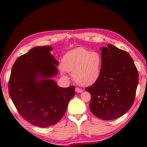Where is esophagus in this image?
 I'll return each mask as SVG.
<instances>
[{
  "label": "esophagus",
  "mask_w": 147,
  "mask_h": 147,
  "mask_svg": "<svg viewBox=\"0 0 147 147\" xmlns=\"http://www.w3.org/2000/svg\"><path fill=\"white\" fill-rule=\"evenodd\" d=\"M76 92H77V93H82V92H83V90H82L81 88H76Z\"/></svg>",
  "instance_id": "34e87169"
}]
</instances>
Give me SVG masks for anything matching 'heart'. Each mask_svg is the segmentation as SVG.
Wrapping results in <instances>:
<instances>
[{
  "instance_id": "1",
  "label": "heart",
  "mask_w": 147,
  "mask_h": 147,
  "mask_svg": "<svg viewBox=\"0 0 147 147\" xmlns=\"http://www.w3.org/2000/svg\"><path fill=\"white\" fill-rule=\"evenodd\" d=\"M102 57L96 51L77 47L68 51L61 59L62 71L72 74L74 81L82 86L92 85L101 74Z\"/></svg>"
}]
</instances>
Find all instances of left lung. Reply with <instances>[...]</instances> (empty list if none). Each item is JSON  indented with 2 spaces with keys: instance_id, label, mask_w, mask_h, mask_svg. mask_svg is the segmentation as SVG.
Segmentation results:
<instances>
[{
  "instance_id": "obj_1",
  "label": "left lung",
  "mask_w": 147,
  "mask_h": 147,
  "mask_svg": "<svg viewBox=\"0 0 147 147\" xmlns=\"http://www.w3.org/2000/svg\"><path fill=\"white\" fill-rule=\"evenodd\" d=\"M101 56L99 79L86 90L91 94L92 114L100 119L113 120L124 115L133 104L138 70L127 52L112 45L102 47Z\"/></svg>"
}]
</instances>
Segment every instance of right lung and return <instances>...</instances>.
Returning a JSON list of instances; mask_svg holds the SVG:
<instances>
[{
  "instance_id": "add662e5",
  "label": "right lung",
  "mask_w": 147,
  "mask_h": 147,
  "mask_svg": "<svg viewBox=\"0 0 147 147\" xmlns=\"http://www.w3.org/2000/svg\"><path fill=\"white\" fill-rule=\"evenodd\" d=\"M51 46L35 47L13 64L9 92L24 119L39 127L54 125L61 120L75 88H61L51 78L57 76L58 61L50 53Z\"/></svg>"
}]
</instances>
